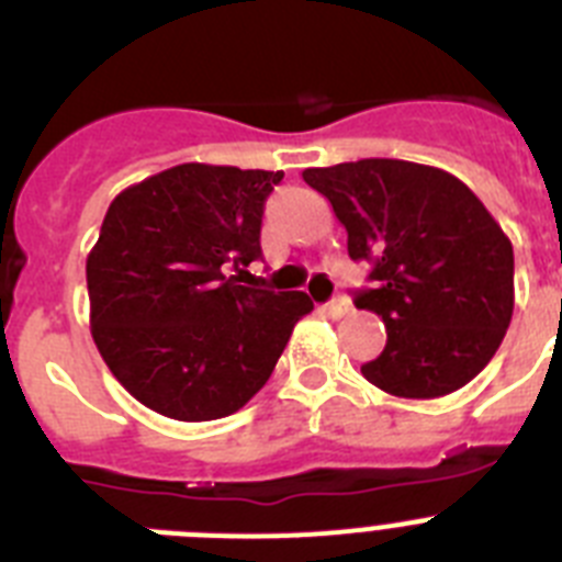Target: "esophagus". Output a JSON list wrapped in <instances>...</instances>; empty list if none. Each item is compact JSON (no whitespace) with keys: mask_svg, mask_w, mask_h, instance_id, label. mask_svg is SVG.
<instances>
[{"mask_svg":"<svg viewBox=\"0 0 562 562\" xmlns=\"http://www.w3.org/2000/svg\"><path fill=\"white\" fill-rule=\"evenodd\" d=\"M324 310H326V315H329V317H342V315H349V312H351V301H349V297H331Z\"/></svg>","mask_w":562,"mask_h":562,"instance_id":"1","label":"esophagus"}]
</instances>
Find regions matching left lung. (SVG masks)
<instances>
[{
	"label": "left lung",
	"mask_w": 562,
	"mask_h": 562,
	"mask_svg": "<svg viewBox=\"0 0 562 562\" xmlns=\"http://www.w3.org/2000/svg\"><path fill=\"white\" fill-rule=\"evenodd\" d=\"M349 256L374 265L357 310L382 317L385 349L362 376L391 396L453 394L493 360L515 306L513 241L459 177L408 160L306 168Z\"/></svg>",
	"instance_id": "obj_1"
}]
</instances>
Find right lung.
<instances>
[{"mask_svg":"<svg viewBox=\"0 0 562 562\" xmlns=\"http://www.w3.org/2000/svg\"><path fill=\"white\" fill-rule=\"evenodd\" d=\"M284 171L182 162L128 186L87 256L89 329L134 400L177 422L236 414L265 389L306 292L238 284Z\"/></svg>","mask_w":562,"mask_h":562,"instance_id":"add662e5","label":"right lung"}]
</instances>
